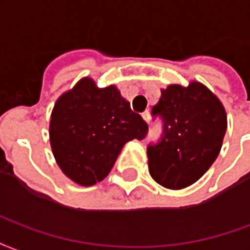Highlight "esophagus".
Segmentation results:
<instances>
[{
    "instance_id": "34e87169",
    "label": "esophagus",
    "mask_w": 250,
    "mask_h": 250,
    "mask_svg": "<svg viewBox=\"0 0 250 250\" xmlns=\"http://www.w3.org/2000/svg\"><path fill=\"white\" fill-rule=\"evenodd\" d=\"M143 118L147 124L150 123V113H149V110H145V112L143 113Z\"/></svg>"
}]
</instances>
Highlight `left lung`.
<instances>
[{
  "instance_id": "8db88e82",
  "label": "left lung",
  "mask_w": 250,
  "mask_h": 250,
  "mask_svg": "<svg viewBox=\"0 0 250 250\" xmlns=\"http://www.w3.org/2000/svg\"><path fill=\"white\" fill-rule=\"evenodd\" d=\"M163 120V136L147 146V165L153 180L167 189L194 184L212 167L227 132V113L207 86L169 85L152 109Z\"/></svg>"
}]
</instances>
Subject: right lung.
Here are the masks:
<instances>
[{
	"mask_svg": "<svg viewBox=\"0 0 250 250\" xmlns=\"http://www.w3.org/2000/svg\"><path fill=\"white\" fill-rule=\"evenodd\" d=\"M146 133L147 124L133 112L117 87L100 89L89 77L58 98L49 125L58 167L83 187L103 181L124 145L143 140Z\"/></svg>",
	"mask_w": 250,
	"mask_h": 250,
	"instance_id": "1",
	"label": "right lung"
}]
</instances>
